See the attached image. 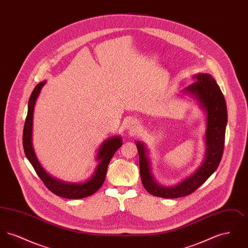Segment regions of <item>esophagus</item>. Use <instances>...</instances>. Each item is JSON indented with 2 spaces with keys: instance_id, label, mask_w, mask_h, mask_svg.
<instances>
[{
  "instance_id": "1",
  "label": "esophagus",
  "mask_w": 248,
  "mask_h": 248,
  "mask_svg": "<svg viewBox=\"0 0 248 248\" xmlns=\"http://www.w3.org/2000/svg\"><path fill=\"white\" fill-rule=\"evenodd\" d=\"M132 128H133V127H132Z\"/></svg>"
}]
</instances>
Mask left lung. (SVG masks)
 Returning a JSON list of instances; mask_svg holds the SVG:
<instances>
[{
	"mask_svg": "<svg viewBox=\"0 0 248 248\" xmlns=\"http://www.w3.org/2000/svg\"><path fill=\"white\" fill-rule=\"evenodd\" d=\"M197 81L186 89L199 100L207 111V130L205 135L206 154L205 159L199 169L175 187L165 188L158 185L152 177L148 158L145 155V147L137 143L140 155V169L142 184L152 195L163 198H178L187 196L200 187L217 170L224 150L225 131L227 124V106L224 95L212 76L201 73L196 76Z\"/></svg>",
	"mask_w": 248,
	"mask_h": 248,
	"instance_id": "left-lung-1",
	"label": "left lung"
}]
</instances>
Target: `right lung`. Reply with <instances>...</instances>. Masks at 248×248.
<instances>
[{
  "label": "right lung",
  "instance_id": "add662e5",
  "mask_svg": "<svg viewBox=\"0 0 248 248\" xmlns=\"http://www.w3.org/2000/svg\"><path fill=\"white\" fill-rule=\"evenodd\" d=\"M45 84L46 81L37 84L29 99L28 114L25 121L23 130V148L26 157L33 166L37 175L41 178L46 187L56 195L67 199H81L90 196L102 186L106 177L108 163L119 148L122 146V139L118 137L111 138L100 146L97 154V159L100 162L94 171V176L88 181L80 184H71L61 182L50 177L38 162L31 143L34 105L36 99L41 92V89Z\"/></svg>",
  "mask_w": 248,
  "mask_h": 248
}]
</instances>
